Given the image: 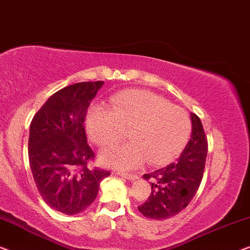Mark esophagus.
I'll return each mask as SVG.
<instances>
[{
    "instance_id": "obj_1",
    "label": "esophagus",
    "mask_w": 250,
    "mask_h": 250,
    "mask_svg": "<svg viewBox=\"0 0 250 250\" xmlns=\"http://www.w3.org/2000/svg\"><path fill=\"white\" fill-rule=\"evenodd\" d=\"M118 175H120V177H124L125 179H128L130 181H135L136 179H138L136 174H132V173H124V172H117Z\"/></svg>"
}]
</instances>
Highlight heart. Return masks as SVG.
I'll list each match as a JSON object with an SVG mask.
<instances>
[{
	"label": "heart",
	"instance_id": "heart-1",
	"mask_svg": "<svg viewBox=\"0 0 250 250\" xmlns=\"http://www.w3.org/2000/svg\"><path fill=\"white\" fill-rule=\"evenodd\" d=\"M129 130L131 142L102 150L100 161L110 167L130 170L147 160L162 165L173 160L191 132V121L184 108L148 90L131 89L118 94L111 108L94 105L86 115V129L98 146L110 145Z\"/></svg>",
	"mask_w": 250,
	"mask_h": 250
}]
</instances>
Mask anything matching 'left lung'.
Here are the masks:
<instances>
[{"label": "left lung", "instance_id": "obj_1", "mask_svg": "<svg viewBox=\"0 0 250 250\" xmlns=\"http://www.w3.org/2000/svg\"><path fill=\"white\" fill-rule=\"evenodd\" d=\"M192 131L179 159L165 167L144 174L152 192L139 212L145 217L165 220L180 213L194 198L202 182L207 156V139L202 121L191 113Z\"/></svg>", "mask_w": 250, "mask_h": 250}]
</instances>
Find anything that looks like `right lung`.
I'll list each match as a JSON object with an SVG mask.
<instances>
[{"label": "right lung", "mask_w": 250, "mask_h": 250, "mask_svg": "<svg viewBox=\"0 0 250 250\" xmlns=\"http://www.w3.org/2000/svg\"><path fill=\"white\" fill-rule=\"evenodd\" d=\"M104 82L77 83L56 91L34 115L28 156L35 184L44 202L66 215L85 210L110 172L91 167L85 117Z\"/></svg>", "instance_id": "obj_1"}]
</instances>
